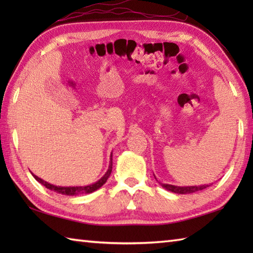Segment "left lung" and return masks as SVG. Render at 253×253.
<instances>
[{
  "instance_id": "obj_1",
  "label": "left lung",
  "mask_w": 253,
  "mask_h": 253,
  "mask_svg": "<svg viewBox=\"0 0 253 253\" xmlns=\"http://www.w3.org/2000/svg\"><path fill=\"white\" fill-rule=\"evenodd\" d=\"M154 175V174H153ZM155 177V176H154ZM157 179V177H155ZM157 181H159L157 179ZM160 185L162 186L163 188H165L166 190H169L170 192L174 193H179V195H187V193H192L196 191H200L206 189L207 187H209L210 185H200V186H175V185H169V184H162L160 182Z\"/></svg>"
}]
</instances>
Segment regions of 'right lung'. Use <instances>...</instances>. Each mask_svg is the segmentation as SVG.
I'll list each match as a JSON object with an SVG mask.
<instances>
[{
	"label": "right lung",
	"mask_w": 253,
	"mask_h": 253,
	"mask_svg": "<svg viewBox=\"0 0 253 253\" xmlns=\"http://www.w3.org/2000/svg\"><path fill=\"white\" fill-rule=\"evenodd\" d=\"M113 153H111L110 155V165H109V169L106 170V173L101 177V178L98 180L93 182V184H90V185H87V186H74V187H63V186H56V185H53V184H50V182H47L43 179H41L38 177L37 175H35L34 173H31L32 176L35 177L37 181H39L41 185L45 186V188H47V189H50L52 191L54 192H57V193H62V195H65V196H78V195H88V193H91L93 192L95 190H98L99 188H101L102 186H103L106 180L109 179V177L112 173V166H113Z\"/></svg>",
	"instance_id": "1"
}]
</instances>
